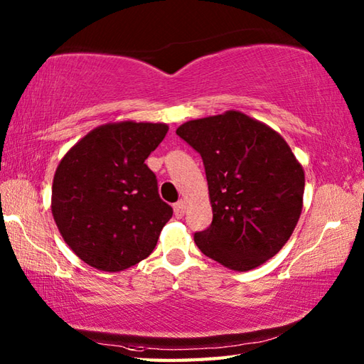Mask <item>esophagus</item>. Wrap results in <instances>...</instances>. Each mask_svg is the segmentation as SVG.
I'll list each match as a JSON object with an SVG mask.
<instances>
[{"instance_id":"obj_1","label":"esophagus","mask_w":364,"mask_h":364,"mask_svg":"<svg viewBox=\"0 0 364 364\" xmlns=\"http://www.w3.org/2000/svg\"><path fill=\"white\" fill-rule=\"evenodd\" d=\"M184 211H186V203L183 202V200H180V202H176L173 205V213L178 219H181L184 215Z\"/></svg>"}]
</instances>
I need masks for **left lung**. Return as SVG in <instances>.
Wrapping results in <instances>:
<instances>
[{
	"mask_svg": "<svg viewBox=\"0 0 364 364\" xmlns=\"http://www.w3.org/2000/svg\"><path fill=\"white\" fill-rule=\"evenodd\" d=\"M203 159L213 222L194 241L203 255L245 272L282 250L304 205L305 173L284 139L239 111L176 129Z\"/></svg>",
	"mask_w": 364,
	"mask_h": 364,
	"instance_id": "obj_1",
	"label": "left lung"
}]
</instances>
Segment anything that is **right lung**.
I'll use <instances>...</instances> for the list:
<instances>
[{
  "label": "right lung",
  "mask_w": 364,
  "mask_h": 364,
  "mask_svg": "<svg viewBox=\"0 0 364 364\" xmlns=\"http://www.w3.org/2000/svg\"><path fill=\"white\" fill-rule=\"evenodd\" d=\"M166 123L117 122L92 129L60 159L51 211L67 245L89 266L120 272L153 252L173 210L145 159Z\"/></svg>",
  "instance_id": "right-lung-1"
}]
</instances>
